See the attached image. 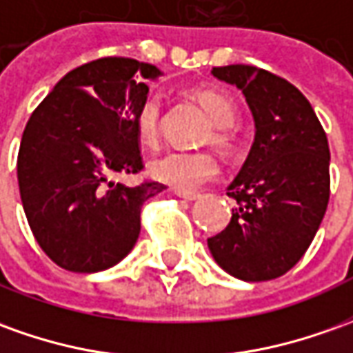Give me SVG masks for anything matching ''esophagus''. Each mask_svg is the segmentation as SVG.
<instances>
[{"instance_id": "esophagus-1", "label": "esophagus", "mask_w": 353, "mask_h": 353, "mask_svg": "<svg viewBox=\"0 0 353 353\" xmlns=\"http://www.w3.org/2000/svg\"><path fill=\"white\" fill-rule=\"evenodd\" d=\"M176 196H179V198H184V200H188V201H194L200 198V194H196V192H181V190H176Z\"/></svg>"}]
</instances>
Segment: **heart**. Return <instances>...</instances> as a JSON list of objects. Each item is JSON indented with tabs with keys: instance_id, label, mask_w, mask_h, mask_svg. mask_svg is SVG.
I'll return each mask as SVG.
<instances>
[{
	"instance_id": "heart-1",
	"label": "heart",
	"mask_w": 353,
	"mask_h": 353,
	"mask_svg": "<svg viewBox=\"0 0 353 353\" xmlns=\"http://www.w3.org/2000/svg\"><path fill=\"white\" fill-rule=\"evenodd\" d=\"M196 99L209 115L211 123L217 126V132L213 134L215 142L227 144L230 140V126L236 123L238 117L236 105L232 103V99L215 90H200L196 92ZM159 115H161L159 96L157 94L145 96L142 105L138 107L134 119L136 134L142 144H155L159 134ZM150 174L155 181L165 182L176 190L192 192L217 179L219 163L211 153L169 152L150 163Z\"/></svg>"
}]
</instances>
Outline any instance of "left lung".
<instances>
[{
	"mask_svg": "<svg viewBox=\"0 0 353 353\" xmlns=\"http://www.w3.org/2000/svg\"><path fill=\"white\" fill-rule=\"evenodd\" d=\"M242 90L254 144L227 194L236 200L228 227L208 238L221 269L246 283L290 271L325 217L330 194L327 134L311 103L288 80L252 65L213 67Z\"/></svg>",
	"mask_w": 353,
	"mask_h": 353,
	"instance_id": "left-lung-1",
	"label": "left lung"
}]
</instances>
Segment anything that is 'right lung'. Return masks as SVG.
Returning a JSON list of instances; mask_svg holds the SVG:
<instances>
[{"label":"right lung","mask_w":353,"mask_h":353,"mask_svg":"<svg viewBox=\"0 0 353 353\" xmlns=\"http://www.w3.org/2000/svg\"><path fill=\"white\" fill-rule=\"evenodd\" d=\"M163 72L128 57H103L67 72L26 123L17 176L36 242L72 273L125 259L140 234V211L165 188L111 181L142 171L134 119L145 80Z\"/></svg>","instance_id":"obj_1"}]
</instances>
